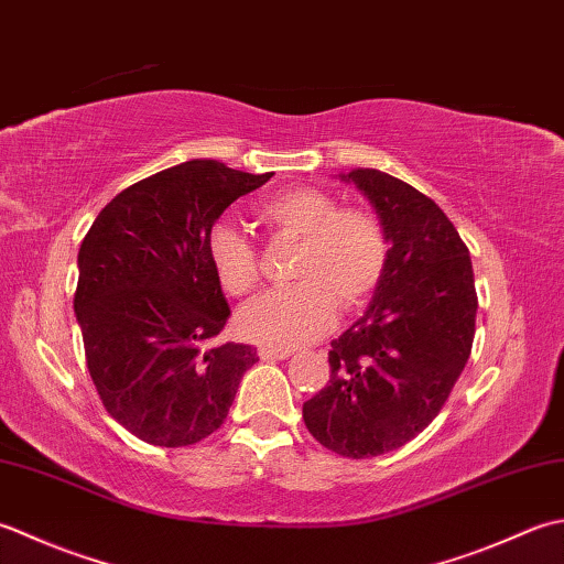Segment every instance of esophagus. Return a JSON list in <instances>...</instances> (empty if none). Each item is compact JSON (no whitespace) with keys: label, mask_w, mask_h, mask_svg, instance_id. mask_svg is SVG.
I'll list each match as a JSON object with an SVG mask.
<instances>
[{"label":"esophagus","mask_w":564,"mask_h":564,"mask_svg":"<svg viewBox=\"0 0 564 564\" xmlns=\"http://www.w3.org/2000/svg\"><path fill=\"white\" fill-rule=\"evenodd\" d=\"M258 355L262 360H286L292 355L290 348H260Z\"/></svg>","instance_id":"1"}]
</instances>
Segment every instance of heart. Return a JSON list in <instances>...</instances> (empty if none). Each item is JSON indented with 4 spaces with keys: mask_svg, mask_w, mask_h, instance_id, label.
Instances as JSON below:
<instances>
[{
    "mask_svg": "<svg viewBox=\"0 0 564 564\" xmlns=\"http://www.w3.org/2000/svg\"><path fill=\"white\" fill-rule=\"evenodd\" d=\"M258 221L272 236L299 240L292 265L299 282L265 294L238 316V330L258 346L292 348L324 336L338 306L358 312L384 280L392 246L372 212L338 206L316 187H290L260 204ZM206 258L231 296H248L262 282L258 248L234 226H212Z\"/></svg>",
    "mask_w": 564,
    "mask_h": 564,
    "instance_id": "obj_1",
    "label": "heart"
}]
</instances>
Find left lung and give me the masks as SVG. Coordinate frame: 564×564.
<instances>
[{
    "instance_id": "1",
    "label": "left lung",
    "mask_w": 564,
    "mask_h": 564,
    "mask_svg": "<svg viewBox=\"0 0 564 564\" xmlns=\"http://www.w3.org/2000/svg\"><path fill=\"white\" fill-rule=\"evenodd\" d=\"M389 236V268L360 321L330 343L326 387L304 404L314 438L343 457H377L438 416L475 340L469 250L426 194L379 170L346 175Z\"/></svg>"
}]
</instances>
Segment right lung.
<instances>
[{"label":"right lung","instance_id":"add662e5","mask_svg":"<svg viewBox=\"0 0 564 564\" xmlns=\"http://www.w3.org/2000/svg\"><path fill=\"white\" fill-rule=\"evenodd\" d=\"M218 160H189L119 192L79 246L75 314L85 360L113 421L151 445L182 447L221 429L258 362L216 343L231 308L206 258L226 206L265 185Z\"/></svg>","mask_w":564,"mask_h":564}]
</instances>
